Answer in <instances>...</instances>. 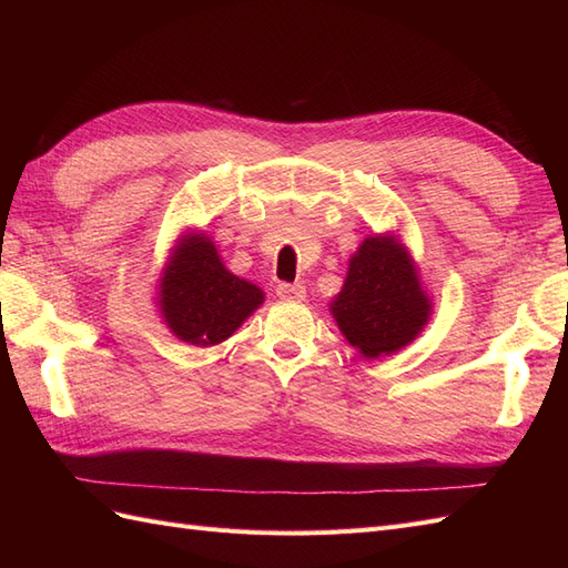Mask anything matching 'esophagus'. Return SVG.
Listing matches in <instances>:
<instances>
[{"mask_svg": "<svg viewBox=\"0 0 568 568\" xmlns=\"http://www.w3.org/2000/svg\"><path fill=\"white\" fill-rule=\"evenodd\" d=\"M277 296L282 301H291V303H301L305 298V286L303 284H277Z\"/></svg>", "mask_w": 568, "mask_h": 568, "instance_id": "esophagus-1", "label": "esophagus"}]
</instances>
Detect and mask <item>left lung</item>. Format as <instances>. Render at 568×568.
Masks as SVG:
<instances>
[{
    "mask_svg": "<svg viewBox=\"0 0 568 568\" xmlns=\"http://www.w3.org/2000/svg\"><path fill=\"white\" fill-rule=\"evenodd\" d=\"M332 313L351 346L365 357H382L424 329L432 305L403 246L390 236H369L351 257Z\"/></svg>",
    "mask_w": 568,
    "mask_h": 568,
    "instance_id": "obj_1",
    "label": "left lung"
}]
</instances>
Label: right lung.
I'll return each mask as SVG.
<instances>
[{
    "label": "right lung",
    "instance_id": "right-lung-1",
    "mask_svg": "<svg viewBox=\"0 0 568 568\" xmlns=\"http://www.w3.org/2000/svg\"><path fill=\"white\" fill-rule=\"evenodd\" d=\"M263 291L225 270L211 239L189 236L175 251L161 282V311L170 329L194 346H215L236 332Z\"/></svg>",
    "mask_w": 568,
    "mask_h": 568
}]
</instances>
